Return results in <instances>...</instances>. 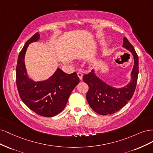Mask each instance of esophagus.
I'll return each instance as SVG.
<instances>
[{
  "mask_svg": "<svg viewBox=\"0 0 153 153\" xmlns=\"http://www.w3.org/2000/svg\"><path fill=\"white\" fill-rule=\"evenodd\" d=\"M77 76L79 77V79L82 80V76H83L81 72H78L77 73Z\"/></svg>",
  "mask_w": 153,
  "mask_h": 153,
  "instance_id": "esophagus-1",
  "label": "esophagus"
}]
</instances>
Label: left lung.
I'll use <instances>...</instances> for the list:
<instances>
[{
    "mask_svg": "<svg viewBox=\"0 0 153 153\" xmlns=\"http://www.w3.org/2000/svg\"><path fill=\"white\" fill-rule=\"evenodd\" d=\"M123 47L131 53L134 59L131 81L127 85L120 88L112 87L97 76L93 69L83 76V81L89 86L86 100L91 109L98 114L104 116L117 112L131 99L135 90L139 74V57L126 37L123 39Z\"/></svg>",
    "mask_w": 153,
    "mask_h": 153,
    "instance_id": "8db88e82",
    "label": "left lung"
}]
</instances>
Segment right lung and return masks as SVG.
Returning a JSON list of instances; mask_svg holds the SVG:
<instances>
[{"instance_id": "1", "label": "right lung", "mask_w": 153, "mask_h": 153, "mask_svg": "<svg viewBox=\"0 0 153 153\" xmlns=\"http://www.w3.org/2000/svg\"><path fill=\"white\" fill-rule=\"evenodd\" d=\"M40 39L38 32L28 40L19 53L16 71V81L19 97L28 108L44 117H53L65 108L71 92L79 78L77 74H66L58 68L55 72L45 81H34L29 78L25 55L29 44Z\"/></svg>"}]
</instances>
